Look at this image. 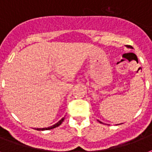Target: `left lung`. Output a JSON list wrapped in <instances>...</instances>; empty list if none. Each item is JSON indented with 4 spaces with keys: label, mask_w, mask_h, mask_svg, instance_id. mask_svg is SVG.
Masks as SVG:
<instances>
[{
    "label": "left lung",
    "mask_w": 152,
    "mask_h": 152,
    "mask_svg": "<svg viewBox=\"0 0 152 152\" xmlns=\"http://www.w3.org/2000/svg\"><path fill=\"white\" fill-rule=\"evenodd\" d=\"M99 123H101V122H99Z\"/></svg>",
    "instance_id": "left-lung-1"
}]
</instances>
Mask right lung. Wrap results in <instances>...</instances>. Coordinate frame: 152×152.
Instances as JSON below:
<instances>
[{"mask_svg": "<svg viewBox=\"0 0 152 152\" xmlns=\"http://www.w3.org/2000/svg\"><path fill=\"white\" fill-rule=\"evenodd\" d=\"M64 120V117H63L62 119H61L60 121L58 123H56V124L53 125V126H51V127H45V128H37V130L38 131H45V130H50V129H53V128H55V127H58V126H60V125L62 124V122H63Z\"/></svg>", "mask_w": 152, "mask_h": 152, "instance_id": "1", "label": "right lung"}]
</instances>
